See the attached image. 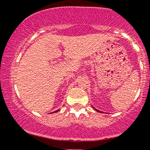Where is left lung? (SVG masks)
<instances>
[{
    "mask_svg": "<svg viewBox=\"0 0 150 150\" xmlns=\"http://www.w3.org/2000/svg\"><path fill=\"white\" fill-rule=\"evenodd\" d=\"M92 107H93V106H92ZM93 108H94V109L95 110V111H98V112H99V113H104V112H102V111H99V110H97V108H94V107H93Z\"/></svg>",
    "mask_w": 150,
    "mask_h": 150,
    "instance_id": "left-lung-1",
    "label": "left lung"
}]
</instances>
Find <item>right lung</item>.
Segmentation results:
<instances>
[{"mask_svg":"<svg viewBox=\"0 0 150 150\" xmlns=\"http://www.w3.org/2000/svg\"><path fill=\"white\" fill-rule=\"evenodd\" d=\"M59 111V110H57V111H53V112H52V113H56V112H57V111Z\"/></svg>","mask_w":150,"mask_h":150,"instance_id":"add662e5","label":"right lung"}]
</instances>
